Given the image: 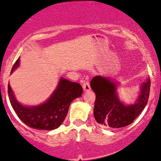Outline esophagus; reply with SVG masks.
<instances>
[{
	"label": "esophagus",
	"instance_id": "obj_1",
	"mask_svg": "<svg viewBox=\"0 0 161 161\" xmlns=\"http://www.w3.org/2000/svg\"><path fill=\"white\" fill-rule=\"evenodd\" d=\"M82 88H83V90H84L85 92L89 91V90L91 89V87H90L89 82H88V81H87V82H85L82 85Z\"/></svg>",
	"mask_w": 161,
	"mask_h": 161
}]
</instances>
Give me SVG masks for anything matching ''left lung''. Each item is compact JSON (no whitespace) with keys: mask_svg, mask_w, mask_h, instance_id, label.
Returning <instances> with one entry per match:
<instances>
[{"mask_svg":"<svg viewBox=\"0 0 161 161\" xmlns=\"http://www.w3.org/2000/svg\"><path fill=\"white\" fill-rule=\"evenodd\" d=\"M91 88L96 94L94 116L102 126L118 129L133 122L147 104L150 92L151 80L147 79L134 104L125 105L116 93V84L109 78L96 75L92 79Z\"/></svg>","mask_w":161,"mask_h":161,"instance_id":"8db88e82","label":"left lung"}]
</instances>
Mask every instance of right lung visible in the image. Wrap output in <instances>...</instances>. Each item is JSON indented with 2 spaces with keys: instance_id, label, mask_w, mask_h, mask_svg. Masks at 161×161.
Instances as JSON below:
<instances>
[{
  "instance_id": "right-lung-1",
  "label": "right lung",
  "mask_w": 161,
  "mask_h": 161,
  "mask_svg": "<svg viewBox=\"0 0 161 161\" xmlns=\"http://www.w3.org/2000/svg\"><path fill=\"white\" fill-rule=\"evenodd\" d=\"M19 64V59H18L11 73ZM82 94V88L80 84L61 78L55 91L46 102L38 106H23L16 99L8 84L9 99L17 116L28 126L39 130H53L58 128L66 118L72 101L81 97Z\"/></svg>"
}]
</instances>
